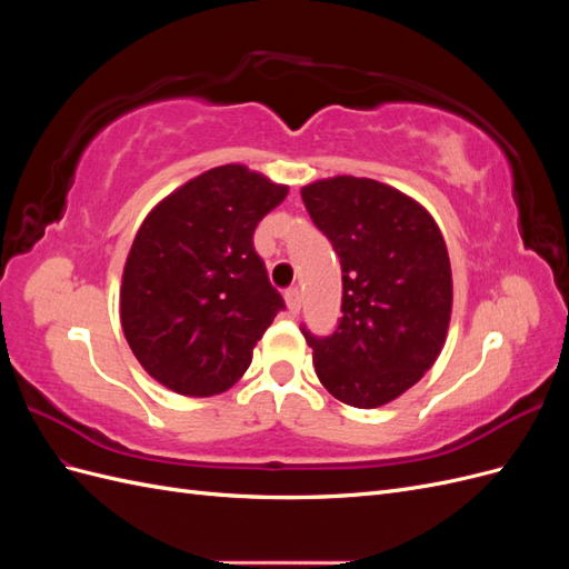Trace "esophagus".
Instances as JSON below:
<instances>
[{"label": "esophagus", "instance_id": "esophagus-1", "mask_svg": "<svg viewBox=\"0 0 569 569\" xmlns=\"http://www.w3.org/2000/svg\"><path fill=\"white\" fill-rule=\"evenodd\" d=\"M284 301H287L289 313L297 316L299 308H301V291H299V289H289L287 295H284Z\"/></svg>", "mask_w": 569, "mask_h": 569}]
</instances>
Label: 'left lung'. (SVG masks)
I'll use <instances>...</instances> for the list:
<instances>
[{
    "label": "left lung",
    "instance_id": "left-lung-1",
    "mask_svg": "<svg viewBox=\"0 0 569 569\" xmlns=\"http://www.w3.org/2000/svg\"><path fill=\"white\" fill-rule=\"evenodd\" d=\"M316 228L341 263V320L313 349L318 380L353 408H380L435 366L453 308L443 234L422 203L370 178L301 187Z\"/></svg>",
    "mask_w": 569,
    "mask_h": 569
}]
</instances>
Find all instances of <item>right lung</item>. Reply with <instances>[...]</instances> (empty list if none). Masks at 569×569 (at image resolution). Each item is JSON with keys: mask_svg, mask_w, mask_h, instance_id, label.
Returning <instances> with one entry per match:
<instances>
[{"mask_svg": "<svg viewBox=\"0 0 569 569\" xmlns=\"http://www.w3.org/2000/svg\"><path fill=\"white\" fill-rule=\"evenodd\" d=\"M289 194L242 163L206 170L147 213L126 258L120 325L140 366L182 396L228 391L284 301L253 230Z\"/></svg>", "mask_w": 569, "mask_h": 569, "instance_id": "1", "label": "right lung"}]
</instances>
